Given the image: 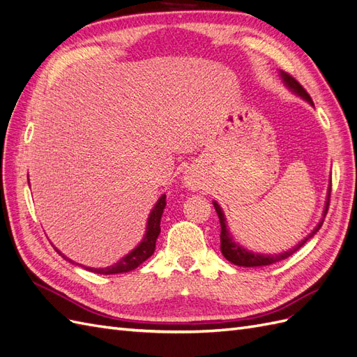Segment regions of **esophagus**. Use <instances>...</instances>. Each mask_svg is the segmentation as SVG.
Here are the masks:
<instances>
[{
  "label": "esophagus",
  "instance_id": "1",
  "mask_svg": "<svg viewBox=\"0 0 357 357\" xmlns=\"http://www.w3.org/2000/svg\"><path fill=\"white\" fill-rule=\"evenodd\" d=\"M188 186L189 188H197V181H195V178H192V177H188Z\"/></svg>",
  "mask_w": 357,
  "mask_h": 357
}]
</instances>
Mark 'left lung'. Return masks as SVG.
<instances>
[{
	"label": "left lung",
	"instance_id": "obj_1",
	"mask_svg": "<svg viewBox=\"0 0 357 357\" xmlns=\"http://www.w3.org/2000/svg\"><path fill=\"white\" fill-rule=\"evenodd\" d=\"M280 74H282V77L284 80V83L287 84V88H290L291 91H294L295 93H298L299 96H302V98L307 100L311 105L312 104V100L311 96L308 95V92L302 88V84L295 80V77H291L290 74L287 73H283L280 71ZM331 190H332V183L329 186V190H328V201H326V207H325V211H323V218L319 222V225L314 228V231H312L310 235H307L304 240H302L298 245H295L294 248H290L289 252H284V253H280V255H259V253H253V252H248L245 250V248L240 244H236L232 238V235L229 234L228 228H226V219H225V214L220 208V205L218 202H213L215 211H218V215H219V220H220V250H222V255L228 259L229 262H232L234 265H238V266H264V265H271V264H275V262H280L283 261V259L289 257L290 255H294L296 250H299V248L304 245L310 238H312L314 236V234L321 228L323 225V220H325L326 214H328V210H329V202H331Z\"/></svg>",
	"mask_w": 357,
	"mask_h": 357
}]
</instances>
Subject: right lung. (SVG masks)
I'll list each match as a JSON object with an SVG mask.
<instances>
[{
	"instance_id": "right-lung-1",
	"label": "right lung",
	"mask_w": 357,
	"mask_h": 357,
	"mask_svg": "<svg viewBox=\"0 0 357 357\" xmlns=\"http://www.w3.org/2000/svg\"><path fill=\"white\" fill-rule=\"evenodd\" d=\"M165 195H162L156 205L153 207L152 213H150L149 215V220H147V231H146V235L143 241L139 243L134 250L131 253H128L125 257H122L121 261L116 262L114 265L112 266H107V268H89V266H84V269H88V271H92V273H96V274H121V273H128V271H132V269L138 268L139 265H142L144 261H147V259L153 255L155 252V247H156V240H158V235L160 232V218H162V213H164V208H165ZM55 250L63 257L67 259V261L70 264H74V261H71V259H68L66 255H62L58 248L55 247ZM77 265V264H75ZM83 266V265H80Z\"/></svg>"
}]
</instances>
